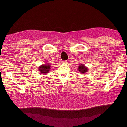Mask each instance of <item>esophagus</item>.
<instances>
[{"instance_id": "esophagus-1", "label": "esophagus", "mask_w": 127, "mask_h": 127, "mask_svg": "<svg viewBox=\"0 0 127 127\" xmlns=\"http://www.w3.org/2000/svg\"><path fill=\"white\" fill-rule=\"evenodd\" d=\"M68 62H69V61L67 60V61H63V63H65V64H66V63H68Z\"/></svg>"}]
</instances>
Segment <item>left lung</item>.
Listing matches in <instances>:
<instances>
[{"mask_svg":"<svg viewBox=\"0 0 127 127\" xmlns=\"http://www.w3.org/2000/svg\"><path fill=\"white\" fill-rule=\"evenodd\" d=\"M78 70L79 71L81 74H83L87 72L88 71V69L83 64H80L78 65Z\"/></svg>","mask_w":127,"mask_h":127,"instance_id":"left-lung-1","label":"left lung"}]
</instances>
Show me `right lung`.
<instances>
[{
  "instance_id": "right-lung-1",
  "label": "right lung",
  "mask_w": 127,
  "mask_h": 127,
  "mask_svg": "<svg viewBox=\"0 0 127 127\" xmlns=\"http://www.w3.org/2000/svg\"><path fill=\"white\" fill-rule=\"evenodd\" d=\"M51 65L50 63H46L42 64L41 65H40L39 68V71L40 72V74L42 75H46L51 70Z\"/></svg>"
}]
</instances>
